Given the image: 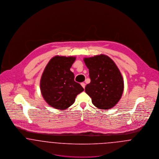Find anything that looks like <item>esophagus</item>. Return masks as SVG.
Here are the masks:
<instances>
[{
  "instance_id": "obj_1",
  "label": "esophagus",
  "mask_w": 159,
  "mask_h": 159,
  "mask_svg": "<svg viewBox=\"0 0 159 159\" xmlns=\"http://www.w3.org/2000/svg\"><path fill=\"white\" fill-rule=\"evenodd\" d=\"M81 85L82 86V87H83V88H85V85H86V84H85V83H81Z\"/></svg>"
}]
</instances>
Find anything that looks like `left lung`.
<instances>
[{"mask_svg":"<svg viewBox=\"0 0 159 159\" xmlns=\"http://www.w3.org/2000/svg\"><path fill=\"white\" fill-rule=\"evenodd\" d=\"M91 83L85 88L93 105L101 110L114 107L120 99L124 88L122 76L113 61L105 54L84 57Z\"/></svg>","mask_w":159,"mask_h":159,"instance_id":"obj_1","label":"left lung"}]
</instances>
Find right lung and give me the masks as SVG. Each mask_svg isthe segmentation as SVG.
<instances>
[{
  "label": "right lung",
  "mask_w": 159,
  "mask_h": 159,
  "mask_svg": "<svg viewBox=\"0 0 159 159\" xmlns=\"http://www.w3.org/2000/svg\"><path fill=\"white\" fill-rule=\"evenodd\" d=\"M76 57L56 56L51 58L42 73L40 86L46 102L55 109L64 110L73 104L83 87L74 80L70 68Z\"/></svg>",
  "instance_id": "add662e5"
}]
</instances>
